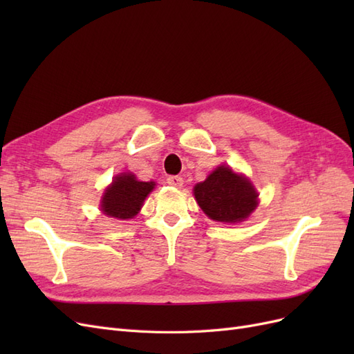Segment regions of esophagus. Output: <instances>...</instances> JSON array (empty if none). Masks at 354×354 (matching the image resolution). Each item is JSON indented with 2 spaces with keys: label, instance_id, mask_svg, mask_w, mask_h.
<instances>
[{
  "label": "esophagus",
  "instance_id": "34e87169",
  "mask_svg": "<svg viewBox=\"0 0 354 354\" xmlns=\"http://www.w3.org/2000/svg\"><path fill=\"white\" fill-rule=\"evenodd\" d=\"M167 183H168L169 186H174V187L180 189L181 186H183V178H181L180 176H169V177L167 178Z\"/></svg>",
  "mask_w": 354,
  "mask_h": 354
}]
</instances>
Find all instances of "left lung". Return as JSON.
<instances>
[{
    "mask_svg": "<svg viewBox=\"0 0 354 354\" xmlns=\"http://www.w3.org/2000/svg\"><path fill=\"white\" fill-rule=\"evenodd\" d=\"M201 209L220 223H241L259 205V194L251 181L234 173L227 165H220L194 187Z\"/></svg>",
    "mask_w": 354,
    "mask_h": 354,
    "instance_id": "8db88e82",
    "label": "left lung"
}]
</instances>
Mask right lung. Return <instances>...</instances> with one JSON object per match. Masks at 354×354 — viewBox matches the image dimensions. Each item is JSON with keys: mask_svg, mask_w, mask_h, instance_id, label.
<instances>
[{"mask_svg": "<svg viewBox=\"0 0 354 354\" xmlns=\"http://www.w3.org/2000/svg\"><path fill=\"white\" fill-rule=\"evenodd\" d=\"M155 186V181H140L131 173L118 174L104 190L100 201V209L104 216L112 218H134Z\"/></svg>", "mask_w": 354, "mask_h": 354, "instance_id": "1", "label": "right lung"}]
</instances>
